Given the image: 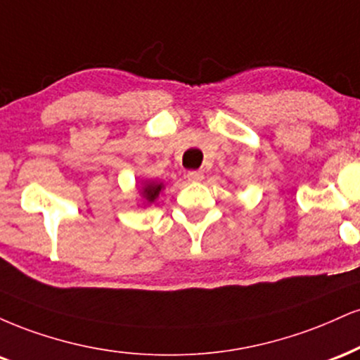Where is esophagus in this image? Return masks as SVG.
Instances as JSON below:
<instances>
[{
    "label": "esophagus",
    "mask_w": 360,
    "mask_h": 360,
    "mask_svg": "<svg viewBox=\"0 0 360 360\" xmlns=\"http://www.w3.org/2000/svg\"><path fill=\"white\" fill-rule=\"evenodd\" d=\"M187 179H188V181H202V180H204V173H202V172H188Z\"/></svg>",
    "instance_id": "34e87169"
}]
</instances>
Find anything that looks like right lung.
<instances>
[{"mask_svg": "<svg viewBox=\"0 0 360 360\" xmlns=\"http://www.w3.org/2000/svg\"><path fill=\"white\" fill-rule=\"evenodd\" d=\"M165 188L163 181L158 180H143L138 187L139 192V207H146L153 204L156 198L160 197L162 190Z\"/></svg>", "mask_w": 360, "mask_h": 360, "instance_id": "right-lung-1", "label": "right lung"}]
</instances>
